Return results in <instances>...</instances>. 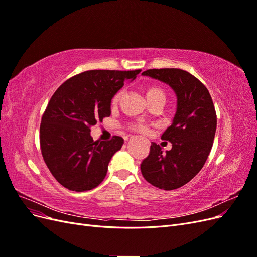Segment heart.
<instances>
[{
	"label": "heart",
	"instance_id": "b5f03b06",
	"mask_svg": "<svg viewBox=\"0 0 257 257\" xmlns=\"http://www.w3.org/2000/svg\"><path fill=\"white\" fill-rule=\"evenodd\" d=\"M121 95H122V92L116 93L111 100V104L115 105L116 103H118ZM145 96L149 104L152 102H157V100H161V102L165 103V100H166L165 92L163 91L161 88L157 87V85H149V87H146L145 88ZM131 130H133L134 132H137V133L145 134V135L149 134V132H150L149 125H147V124H144V123L132 124Z\"/></svg>",
	"mask_w": 257,
	"mask_h": 257
}]
</instances>
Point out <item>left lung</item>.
Returning <instances> with one entry per match:
<instances>
[{"label":"left lung","instance_id":"8db88e82","mask_svg":"<svg viewBox=\"0 0 257 257\" xmlns=\"http://www.w3.org/2000/svg\"><path fill=\"white\" fill-rule=\"evenodd\" d=\"M142 75L168 84L177 96L173 124L163 141L173 148L163 153L151 143L150 153L141 169L146 180L162 190H176L191 181L203 168L211 151L216 130V113L211 95L196 77L180 68H153Z\"/></svg>","mask_w":257,"mask_h":257}]
</instances>
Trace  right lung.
Here are the masks:
<instances>
[{
	"mask_svg": "<svg viewBox=\"0 0 257 257\" xmlns=\"http://www.w3.org/2000/svg\"><path fill=\"white\" fill-rule=\"evenodd\" d=\"M142 69H93L62 83L51 96L40 127L41 150L52 176L64 188L84 192L105 179L112 155L124 143L93 141L91 126L111 113V99L125 80L133 81Z\"/></svg>",
	"mask_w": 257,
	"mask_h": 257,
	"instance_id": "right-lung-1",
	"label": "right lung"
}]
</instances>
